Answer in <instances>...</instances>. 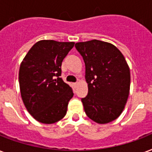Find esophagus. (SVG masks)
<instances>
[{"label": "esophagus", "instance_id": "obj_1", "mask_svg": "<svg viewBox=\"0 0 152 152\" xmlns=\"http://www.w3.org/2000/svg\"><path fill=\"white\" fill-rule=\"evenodd\" d=\"M78 84H79L78 82H76V83H73V84H73L74 87H76V86H77V85H78Z\"/></svg>", "mask_w": 152, "mask_h": 152}]
</instances>
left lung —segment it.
<instances>
[{"instance_id": "left-lung-1", "label": "left lung", "mask_w": 152, "mask_h": 152, "mask_svg": "<svg viewBox=\"0 0 152 152\" xmlns=\"http://www.w3.org/2000/svg\"><path fill=\"white\" fill-rule=\"evenodd\" d=\"M85 64L88 93L81 99L91 120L104 124L116 120L127 101L131 74L127 61L115 45L92 40L75 45Z\"/></svg>"}]
</instances>
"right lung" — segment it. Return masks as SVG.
Listing matches in <instances>:
<instances>
[{
    "label": "right lung",
    "mask_w": 152,
    "mask_h": 152,
    "mask_svg": "<svg viewBox=\"0 0 152 152\" xmlns=\"http://www.w3.org/2000/svg\"><path fill=\"white\" fill-rule=\"evenodd\" d=\"M74 44L40 40L30 48L20 64L19 84L22 100L38 122L52 124L67 113L73 92L60 76L62 61Z\"/></svg>",
    "instance_id": "1"
}]
</instances>
